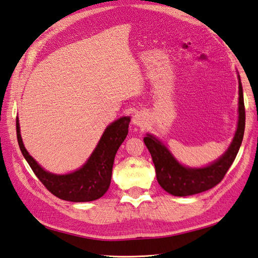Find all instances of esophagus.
<instances>
[{"label":"esophagus","mask_w":258,"mask_h":258,"mask_svg":"<svg viewBox=\"0 0 258 258\" xmlns=\"http://www.w3.org/2000/svg\"><path fill=\"white\" fill-rule=\"evenodd\" d=\"M133 123L135 125H137V127H143L144 123H145V118L142 113H136L134 115V119H133Z\"/></svg>","instance_id":"esophagus-1"}]
</instances>
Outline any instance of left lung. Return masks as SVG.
I'll list each match as a JSON object with an SVG mask.
<instances>
[{"label":"left lung","mask_w":258,"mask_h":258,"mask_svg":"<svg viewBox=\"0 0 258 258\" xmlns=\"http://www.w3.org/2000/svg\"><path fill=\"white\" fill-rule=\"evenodd\" d=\"M238 125L229 148L216 162L201 168L185 167L174 158L171 152L154 136L147 134L144 138L146 147L152 155L156 169V177L165 191L175 197H187L215 187L225 177L228 169L240 148L245 131V105L242 86L239 77V106H238Z\"/></svg>","instance_id":"1"}]
</instances>
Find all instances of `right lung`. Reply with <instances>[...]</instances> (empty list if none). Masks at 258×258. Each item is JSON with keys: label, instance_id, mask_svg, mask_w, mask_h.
<instances>
[{"label": "right lung", "instance_id": "obj_1", "mask_svg": "<svg viewBox=\"0 0 258 258\" xmlns=\"http://www.w3.org/2000/svg\"><path fill=\"white\" fill-rule=\"evenodd\" d=\"M129 122V116H122L109 124L87 162L77 171L65 175L45 171L29 155L22 143L18 119L17 137L23 157L48 191L65 201L89 202L100 199L108 191L115 154L127 137Z\"/></svg>", "mask_w": 258, "mask_h": 258}]
</instances>
